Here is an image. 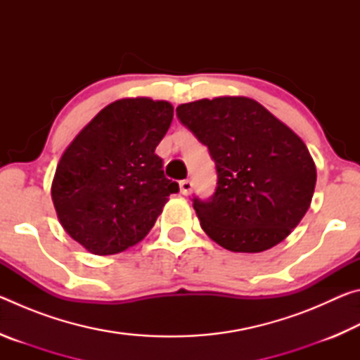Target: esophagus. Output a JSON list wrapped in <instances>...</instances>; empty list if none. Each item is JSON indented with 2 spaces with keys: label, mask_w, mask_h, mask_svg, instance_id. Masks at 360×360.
I'll list each match as a JSON object with an SVG mask.
<instances>
[{
  "label": "esophagus",
  "mask_w": 360,
  "mask_h": 360,
  "mask_svg": "<svg viewBox=\"0 0 360 360\" xmlns=\"http://www.w3.org/2000/svg\"><path fill=\"white\" fill-rule=\"evenodd\" d=\"M192 182L188 181V179H184V181H181L179 182V188H181V193L182 195H188L192 192Z\"/></svg>",
  "instance_id": "obj_1"
}]
</instances>
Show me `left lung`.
Here are the masks:
<instances>
[{"label": "left lung", "mask_w": 360, "mask_h": 360, "mask_svg": "<svg viewBox=\"0 0 360 360\" xmlns=\"http://www.w3.org/2000/svg\"><path fill=\"white\" fill-rule=\"evenodd\" d=\"M208 146L217 187L193 198L205 233L233 252L266 251L290 235L311 205L316 165L307 144L248 96H217L176 108Z\"/></svg>", "instance_id": "left-lung-1"}]
</instances>
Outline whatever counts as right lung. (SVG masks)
Here are the masks:
<instances>
[{
	"label": "right lung",
	"instance_id": "right-lung-1",
	"mask_svg": "<svg viewBox=\"0 0 360 360\" xmlns=\"http://www.w3.org/2000/svg\"><path fill=\"white\" fill-rule=\"evenodd\" d=\"M173 106L146 96L122 98L95 115L65 149L52 181L57 217L95 255L125 251L154 227L178 182L163 174L155 148Z\"/></svg>",
	"mask_w": 360,
	"mask_h": 360
}]
</instances>
